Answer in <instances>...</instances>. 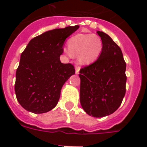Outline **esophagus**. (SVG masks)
Wrapping results in <instances>:
<instances>
[{"label":"esophagus","instance_id":"esophagus-1","mask_svg":"<svg viewBox=\"0 0 147 147\" xmlns=\"http://www.w3.org/2000/svg\"><path fill=\"white\" fill-rule=\"evenodd\" d=\"M79 71H80V68H79V67H76V68H75V74H76V75L79 74Z\"/></svg>","mask_w":147,"mask_h":147}]
</instances>
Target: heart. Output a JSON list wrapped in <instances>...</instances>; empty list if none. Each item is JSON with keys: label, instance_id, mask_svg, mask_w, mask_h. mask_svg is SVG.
Masks as SVG:
<instances>
[{"label": "heart", "instance_id": "heart-1", "mask_svg": "<svg viewBox=\"0 0 147 147\" xmlns=\"http://www.w3.org/2000/svg\"><path fill=\"white\" fill-rule=\"evenodd\" d=\"M68 48L64 50L67 55L77 56L79 64L87 66L100 57L102 51V41L96 34H78L69 39Z\"/></svg>", "mask_w": 147, "mask_h": 147}]
</instances>
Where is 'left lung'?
<instances>
[{
    "label": "left lung",
    "instance_id": "left-lung-1",
    "mask_svg": "<svg viewBox=\"0 0 147 147\" xmlns=\"http://www.w3.org/2000/svg\"><path fill=\"white\" fill-rule=\"evenodd\" d=\"M102 51L93 64L80 69V101L84 111L96 118L114 113L126 92V63L121 49L102 31Z\"/></svg>",
    "mask_w": 147,
    "mask_h": 147
}]
</instances>
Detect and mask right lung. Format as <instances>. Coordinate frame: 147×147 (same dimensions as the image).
Returning <instances> with one entry per match:
<instances>
[{
  "mask_svg": "<svg viewBox=\"0 0 147 147\" xmlns=\"http://www.w3.org/2000/svg\"><path fill=\"white\" fill-rule=\"evenodd\" d=\"M78 28L68 26L46 31L31 39L22 53L14 90L26 111L43 113L56 106L62 86L75 73L73 65L62 64L60 55L66 39Z\"/></svg>",
  "mask_w": 147,
  "mask_h": 147,
  "instance_id": "1",
  "label": "right lung"
}]
</instances>
